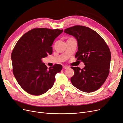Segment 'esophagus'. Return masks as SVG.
Segmentation results:
<instances>
[{
	"mask_svg": "<svg viewBox=\"0 0 123 123\" xmlns=\"http://www.w3.org/2000/svg\"><path fill=\"white\" fill-rule=\"evenodd\" d=\"M69 68V67H68V66H63V69H68Z\"/></svg>",
	"mask_w": 123,
	"mask_h": 123,
	"instance_id": "34e87169",
	"label": "esophagus"
}]
</instances>
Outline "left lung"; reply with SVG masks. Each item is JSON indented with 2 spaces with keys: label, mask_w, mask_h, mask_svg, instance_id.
I'll use <instances>...</instances> for the list:
<instances>
[{
  "label": "left lung",
  "mask_w": 123,
  "mask_h": 123,
  "mask_svg": "<svg viewBox=\"0 0 123 123\" xmlns=\"http://www.w3.org/2000/svg\"><path fill=\"white\" fill-rule=\"evenodd\" d=\"M64 32L76 39L78 51L75 57L85 65L82 69L71 67L74 71L71 78L72 85L85 92L97 90L109 73L111 53L108 46L97 32L85 26H73L65 29Z\"/></svg>",
  "instance_id": "1"
}]
</instances>
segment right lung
<instances>
[{"label": "right lung", "instance_id": "right-lung-1", "mask_svg": "<svg viewBox=\"0 0 123 123\" xmlns=\"http://www.w3.org/2000/svg\"><path fill=\"white\" fill-rule=\"evenodd\" d=\"M63 30L35 28L18 40L11 54L14 75L20 87L28 93L42 95L54 85L56 74L62 66L55 64L48 69L42 59L52 53L54 39Z\"/></svg>", "mask_w": 123, "mask_h": 123}]
</instances>
